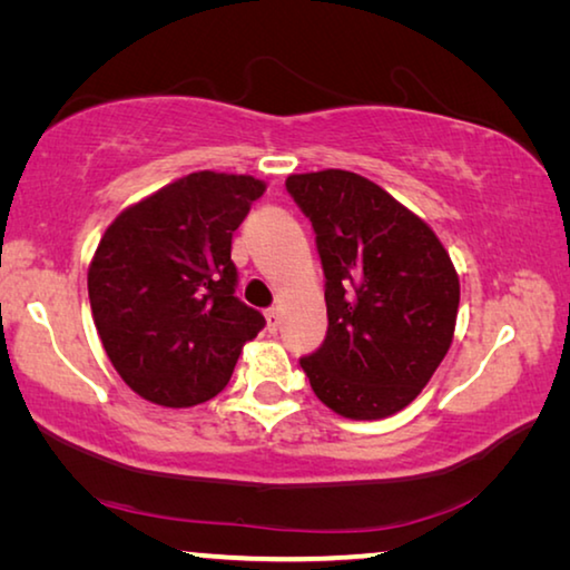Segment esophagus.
<instances>
[{"label":"esophagus","instance_id":"34e87169","mask_svg":"<svg viewBox=\"0 0 570 570\" xmlns=\"http://www.w3.org/2000/svg\"><path fill=\"white\" fill-rule=\"evenodd\" d=\"M278 326H282V314H278V308H268V312H266V330L276 334Z\"/></svg>","mask_w":570,"mask_h":570}]
</instances>
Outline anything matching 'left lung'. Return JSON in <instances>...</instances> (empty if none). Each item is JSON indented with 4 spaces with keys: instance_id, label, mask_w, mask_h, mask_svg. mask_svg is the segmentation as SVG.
Segmentation results:
<instances>
[{
    "instance_id": "1",
    "label": "left lung",
    "mask_w": 570,
    "mask_h": 570,
    "mask_svg": "<svg viewBox=\"0 0 570 570\" xmlns=\"http://www.w3.org/2000/svg\"><path fill=\"white\" fill-rule=\"evenodd\" d=\"M324 272L326 336L298 360L316 397L350 420H380L417 397L445 360L460 282L432 228L350 170L288 176Z\"/></svg>"
}]
</instances>
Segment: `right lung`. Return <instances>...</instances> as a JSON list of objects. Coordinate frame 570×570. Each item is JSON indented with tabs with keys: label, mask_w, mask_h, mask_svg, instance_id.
I'll list each match as a JSON object with an SVG mask.
<instances>
[{
	"label": "right lung",
	"mask_w": 570,
	"mask_h": 570,
	"mask_svg": "<svg viewBox=\"0 0 570 570\" xmlns=\"http://www.w3.org/2000/svg\"><path fill=\"white\" fill-rule=\"evenodd\" d=\"M266 186L200 170L130 206L105 230L88 274L92 320L122 382L163 407L226 387L264 330L236 296L230 238Z\"/></svg>",
	"instance_id": "right-lung-1"
}]
</instances>
